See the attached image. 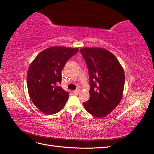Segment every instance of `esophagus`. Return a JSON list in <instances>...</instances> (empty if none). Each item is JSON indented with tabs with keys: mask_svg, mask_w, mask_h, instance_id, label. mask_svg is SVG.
<instances>
[{
	"mask_svg": "<svg viewBox=\"0 0 154 154\" xmlns=\"http://www.w3.org/2000/svg\"><path fill=\"white\" fill-rule=\"evenodd\" d=\"M79 89H76V90L73 91V93L75 94H79Z\"/></svg>",
	"mask_w": 154,
	"mask_h": 154,
	"instance_id": "1",
	"label": "esophagus"
}]
</instances>
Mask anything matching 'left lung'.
Listing matches in <instances>:
<instances>
[{
	"label": "left lung",
	"instance_id": "left-lung-1",
	"mask_svg": "<svg viewBox=\"0 0 154 154\" xmlns=\"http://www.w3.org/2000/svg\"><path fill=\"white\" fill-rule=\"evenodd\" d=\"M89 69L90 98L83 104L97 118L108 115L119 105L122 97L125 74L114 55L103 48L80 50Z\"/></svg>",
	"mask_w": 154,
	"mask_h": 154
}]
</instances>
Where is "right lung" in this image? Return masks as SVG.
Returning <instances> with one entry per match:
<instances>
[{"mask_svg": "<svg viewBox=\"0 0 154 154\" xmlns=\"http://www.w3.org/2000/svg\"><path fill=\"white\" fill-rule=\"evenodd\" d=\"M79 48L54 46L41 51L32 62L27 73L28 93L34 105L45 114L63 109L69 98L63 90L61 70Z\"/></svg>", "mask_w": 154, "mask_h": 154, "instance_id": "right-lung-1", "label": "right lung"}]
</instances>
